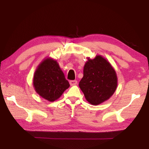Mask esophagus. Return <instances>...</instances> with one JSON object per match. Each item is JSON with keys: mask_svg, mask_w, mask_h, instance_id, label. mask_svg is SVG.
<instances>
[{"mask_svg": "<svg viewBox=\"0 0 149 149\" xmlns=\"http://www.w3.org/2000/svg\"><path fill=\"white\" fill-rule=\"evenodd\" d=\"M77 83V81L76 80H72V81H70V84L71 85H76Z\"/></svg>", "mask_w": 149, "mask_h": 149, "instance_id": "obj_1", "label": "esophagus"}]
</instances>
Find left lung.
Here are the masks:
<instances>
[{"instance_id":"8db88e82","label":"left lung","mask_w":149,"mask_h":149,"mask_svg":"<svg viewBox=\"0 0 149 149\" xmlns=\"http://www.w3.org/2000/svg\"><path fill=\"white\" fill-rule=\"evenodd\" d=\"M79 86L91 104H100L107 100L117 89V74L111 64L101 55H96L94 59L88 58Z\"/></svg>"}]
</instances>
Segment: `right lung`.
I'll list each match as a JSON object with an SVG mask.
<instances>
[{"mask_svg":"<svg viewBox=\"0 0 149 149\" xmlns=\"http://www.w3.org/2000/svg\"><path fill=\"white\" fill-rule=\"evenodd\" d=\"M33 85L39 95L49 102L60 98L70 86L57 62L53 58L44 59L34 72Z\"/></svg>","mask_w":149,"mask_h":149,"instance_id":"1","label":"right lung"}]
</instances>
